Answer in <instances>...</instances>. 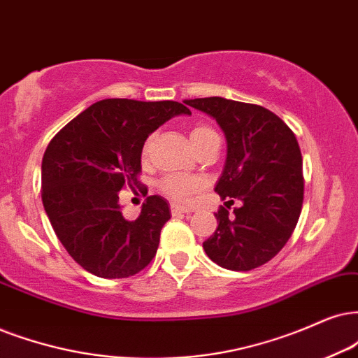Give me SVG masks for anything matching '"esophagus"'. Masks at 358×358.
<instances>
[{
    "label": "esophagus",
    "instance_id": "1",
    "mask_svg": "<svg viewBox=\"0 0 358 358\" xmlns=\"http://www.w3.org/2000/svg\"><path fill=\"white\" fill-rule=\"evenodd\" d=\"M170 211H171V215L176 216V215H183V213H189V208L185 205H178V203H171Z\"/></svg>",
    "mask_w": 358,
    "mask_h": 358
}]
</instances>
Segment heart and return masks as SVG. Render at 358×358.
Returning a JSON list of instances; mask_svg holds the SVG:
<instances>
[{"label": "heart", "mask_w": 358, "mask_h": 358, "mask_svg": "<svg viewBox=\"0 0 358 358\" xmlns=\"http://www.w3.org/2000/svg\"><path fill=\"white\" fill-rule=\"evenodd\" d=\"M215 138H218V134H216L211 127H208L205 124H196L189 129V142H192V145L196 148V152ZM148 150H150V140H147L145 145H143V157L148 155ZM201 180L194 178V176L175 173L165 176L158 187H160V192L164 193L165 196H169L170 200L183 201L188 200L193 193H196L198 189L201 188Z\"/></svg>", "instance_id": "obj_1"}]
</instances>
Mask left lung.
Instances as JSON below:
<instances>
[{
  "instance_id": "8db88e82",
  "label": "left lung",
  "mask_w": 358,
  "mask_h": 358,
  "mask_svg": "<svg viewBox=\"0 0 358 358\" xmlns=\"http://www.w3.org/2000/svg\"><path fill=\"white\" fill-rule=\"evenodd\" d=\"M185 103L216 119L228 142L215 188L226 201L215 213L218 228L203 250L224 269L259 268L282 250L301 216L304 176L296 135L274 112L256 103L223 97Z\"/></svg>"
}]
</instances>
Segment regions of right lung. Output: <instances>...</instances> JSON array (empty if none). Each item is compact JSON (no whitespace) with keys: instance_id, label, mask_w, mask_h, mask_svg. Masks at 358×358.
<instances>
[{"instance_id":"add662e5","label":"right lung","mask_w":358,"mask_h":358,"mask_svg":"<svg viewBox=\"0 0 358 358\" xmlns=\"http://www.w3.org/2000/svg\"><path fill=\"white\" fill-rule=\"evenodd\" d=\"M192 114L173 101L106 99L54 135L43 157L41 198L54 233L72 259L94 275H135L157 255L170 208L147 196L138 218L122 216L119 192L140 187L143 143L171 117Z\"/></svg>"}]
</instances>
